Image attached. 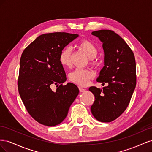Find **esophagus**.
Segmentation results:
<instances>
[{
    "mask_svg": "<svg viewBox=\"0 0 152 152\" xmlns=\"http://www.w3.org/2000/svg\"><path fill=\"white\" fill-rule=\"evenodd\" d=\"M79 89L80 92H84V91H86V89L84 88H83V87H79Z\"/></svg>",
    "mask_w": 152,
    "mask_h": 152,
    "instance_id": "obj_1",
    "label": "esophagus"
}]
</instances>
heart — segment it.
Returning a JSON list of instances; mask_svg holds the SVG:
<instances>
[{
	"label": "heart",
	"instance_id": "heart-1",
	"mask_svg": "<svg viewBox=\"0 0 152 152\" xmlns=\"http://www.w3.org/2000/svg\"><path fill=\"white\" fill-rule=\"evenodd\" d=\"M78 46L87 57L91 59V61L97 56L98 49L91 41L87 40H82ZM71 55L72 49L70 47H66L62 50L59 56V61L63 66L68 67L71 65ZM94 77V73L89 69H77L70 74V79L78 85L84 86L88 84L89 80L93 79Z\"/></svg>",
	"mask_w": 152,
	"mask_h": 152
}]
</instances>
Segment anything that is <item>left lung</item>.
<instances>
[{
  "label": "left lung",
  "instance_id": "obj_1",
  "mask_svg": "<svg viewBox=\"0 0 152 152\" xmlns=\"http://www.w3.org/2000/svg\"><path fill=\"white\" fill-rule=\"evenodd\" d=\"M91 34L102 42L104 66L97 81L107 86L91 87L95 100L91 106L94 118L102 122L115 120L125 111L136 84L134 55L124 40L113 31L100 30Z\"/></svg>",
  "mask_w": 152,
  "mask_h": 152
}]
</instances>
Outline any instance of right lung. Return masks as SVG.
Segmentation results:
<instances>
[{"instance_id": "obj_1", "label": "right lung", "mask_w": 152, "mask_h": 152, "mask_svg": "<svg viewBox=\"0 0 152 152\" xmlns=\"http://www.w3.org/2000/svg\"><path fill=\"white\" fill-rule=\"evenodd\" d=\"M78 34L54 32L39 36L23 52L20 59L18 91L26 109L39 123L54 126L67 116L69 108L79 90L66 80L59 61L65 46ZM61 85L56 91L51 86Z\"/></svg>"}]
</instances>
